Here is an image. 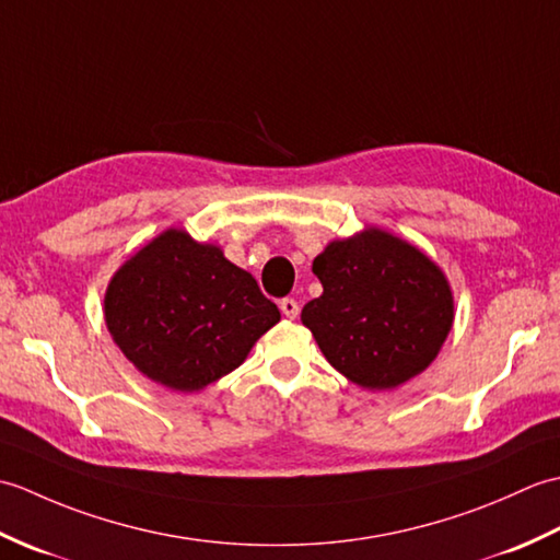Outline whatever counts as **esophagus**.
<instances>
[{
    "label": "esophagus",
    "instance_id": "1",
    "mask_svg": "<svg viewBox=\"0 0 560 560\" xmlns=\"http://www.w3.org/2000/svg\"><path fill=\"white\" fill-rule=\"evenodd\" d=\"M279 307H281V313L287 315V317H299V313H301V305H299V301H293V299H283L281 303H279Z\"/></svg>",
    "mask_w": 560,
    "mask_h": 560
}]
</instances>
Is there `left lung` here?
Wrapping results in <instances>:
<instances>
[{"label": "left lung", "mask_w": 560, "mask_h": 560, "mask_svg": "<svg viewBox=\"0 0 560 560\" xmlns=\"http://www.w3.org/2000/svg\"><path fill=\"white\" fill-rule=\"evenodd\" d=\"M323 295L301 313L319 351L351 383L392 389L435 361L455 319L445 273L419 247L365 229L313 261Z\"/></svg>", "instance_id": "obj_1"}]
</instances>
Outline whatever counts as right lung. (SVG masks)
Here are the masks:
<instances>
[{"label": "right lung", "mask_w": 560, "mask_h": 560, "mask_svg": "<svg viewBox=\"0 0 560 560\" xmlns=\"http://www.w3.org/2000/svg\"><path fill=\"white\" fill-rule=\"evenodd\" d=\"M281 319L253 273L197 243L163 231L115 271L105 291V325L153 383L197 392L241 365Z\"/></svg>", "instance_id": "1"}]
</instances>
